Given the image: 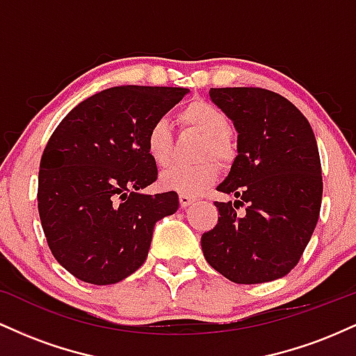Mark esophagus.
I'll return each instance as SVG.
<instances>
[{"label":"esophagus","mask_w":356,"mask_h":356,"mask_svg":"<svg viewBox=\"0 0 356 356\" xmlns=\"http://www.w3.org/2000/svg\"><path fill=\"white\" fill-rule=\"evenodd\" d=\"M179 202H181V207H189L192 202H195V197H191V195L181 194V195H179Z\"/></svg>","instance_id":"34e87169"}]
</instances>
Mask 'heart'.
<instances>
[{"label":"heart","mask_w":356,"mask_h":356,"mask_svg":"<svg viewBox=\"0 0 356 356\" xmlns=\"http://www.w3.org/2000/svg\"><path fill=\"white\" fill-rule=\"evenodd\" d=\"M177 120L184 127H191L206 137L201 147L202 157H209L211 154L220 161H229L232 157L234 147H232L231 138L226 132L229 122H227L224 112H220L218 107H214L209 102L194 100L179 112ZM145 150L155 165L164 167L170 162L174 150V137L169 122L164 118L155 120L147 130ZM218 175V164L207 159V161L194 165H172L161 174V186L167 191L194 197V195H199L207 187L212 186Z\"/></svg>","instance_id":"obj_1"}]
</instances>
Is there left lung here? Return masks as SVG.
Wrapping results in <instances>:
<instances>
[{
	"label": "left lung",
	"mask_w": 356,
	"mask_h": 356,
	"mask_svg": "<svg viewBox=\"0 0 356 356\" xmlns=\"http://www.w3.org/2000/svg\"><path fill=\"white\" fill-rule=\"evenodd\" d=\"M209 97L238 132V155L218 186L236 201L214 202L219 220L202 234L204 257L232 283L280 280L298 264L320 216L313 129L291 102L269 90L211 88Z\"/></svg>",
	"instance_id": "obj_1"
}]
</instances>
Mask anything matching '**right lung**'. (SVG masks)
I'll return each mask as SVG.
<instances>
[{
    "instance_id": "1",
    "label": "right lung",
    "mask_w": 356,
    "mask_h": 356,
    "mask_svg": "<svg viewBox=\"0 0 356 356\" xmlns=\"http://www.w3.org/2000/svg\"><path fill=\"white\" fill-rule=\"evenodd\" d=\"M187 88L122 85L80 102L44 147L38 212L58 263L85 283L113 284L144 264L157 220L177 192L144 194L157 179L145 134Z\"/></svg>"
}]
</instances>
